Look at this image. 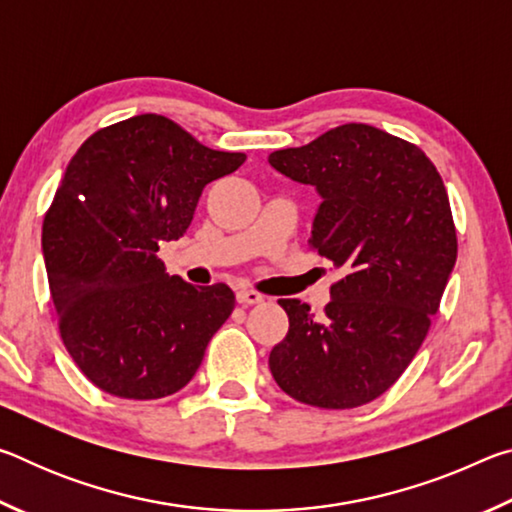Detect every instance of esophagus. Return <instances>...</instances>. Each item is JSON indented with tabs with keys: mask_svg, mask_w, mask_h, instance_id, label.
<instances>
[{
	"mask_svg": "<svg viewBox=\"0 0 512 512\" xmlns=\"http://www.w3.org/2000/svg\"><path fill=\"white\" fill-rule=\"evenodd\" d=\"M264 300L262 293H257L253 289H239L237 291V302L239 305H259Z\"/></svg>",
	"mask_w": 512,
	"mask_h": 512,
	"instance_id": "esophagus-1",
	"label": "esophagus"
}]
</instances>
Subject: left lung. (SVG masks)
Returning a JSON list of instances; mask_svg holds the SVG:
<instances>
[{"label":"left lung","instance_id":"1","mask_svg":"<svg viewBox=\"0 0 512 512\" xmlns=\"http://www.w3.org/2000/svg\"><path fill=\"white\" fill-rule=\"evenodd\" d=\"M268 162L316 189L309 246L343 271L320 320L307 302L277 300L289 332L268 357L273 379L320 409L368 404L413 361L454 271L443 178L418 146L368 124L336 126Z\"/></svg>","mask_w":512,"mask_h":512}]
</instances>
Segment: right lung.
Here are the masks:
<instances>
[{
    "mask_svg": "<svg viewBox=\"0 0 512 512\" xmlns=\"http://www.w3.org/2000/svg\"><path fill=\"white\" fill-rule=\"evenodd\" d=\"M244 160L162 115L101 128L69 160L42 255L65 348L101 391L160 400L196 375L235 293L169 275L155 253L185 235L205 185Z\"/></svg>",
    "mask_w": 512,
    "mask_h": 512,
    "instance_id": "obj_1",
    "label": "right lung"
}]
</instances>
